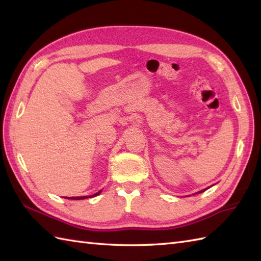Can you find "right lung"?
I'll return each mask as SVG.
<instances>
[{
	"mask_svg": "<svg viewBox=\"0 0 261 261\" xmlns=\"http://www.w3.org/2000/svg\"><path fill=\"white\" fill-rule=\"evenodd\" d=\"M102 191H99V192H97V193H95L94 194V195H91V196H79V197H68V199H85V198H88V197H93V196H96V195H98L99 193H101Z\"/></svg>",
	"mask_w": 261,
	"mask_h": 261,
	"instance_id": "right-lung-1",
	"label": "right lung"
}]
</instances>
